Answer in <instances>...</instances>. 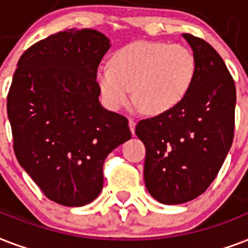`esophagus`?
<instances>
[{"label": "esophagus", "mask_w": 248, "mask_h": 248, "mask_svg": "<svg viewBox=\"0 0 248 248\" xmlns=\"http://www.w3.org/2000/svg\"><path fill=\"white\" fill-rule=\"evenodd\" d=\"M129 128H130V132H132V134H134V128H136V120H133V119H129Z\"/></svg>", "instance_id": "esophagus-1"}]
</instances>
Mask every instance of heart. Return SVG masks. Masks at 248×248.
Listing matches in <instances>:
<instances>
[{"label": "heart", "mask_w": 248, "mask_h": 248, "mask_svg": "<svg viewBox=\"0 0 248 248\" xmlns=\"http://www.w3.org/2000/svg\"><path fill=\"white\" fill-rule=\"evenodd\" d=\"M197 74V61L185 45L168 42H133L119 49L110 68H98L95 80L107 108L134 102L146 114H166L185 99Z\"/></svg>", "instance_id": "obj_1"}]
</instances>
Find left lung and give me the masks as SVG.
Instances as JSON below:
<instances>
[{"mask_svg":"<svg viewBox=\"0 0 248 248\" xmlns=\"http://www.w3.org/2000/svg\"><path fill=\"white\" fill-rule=\"evenodd\" d=\"M197 61L191 89L166 114L138 122L136 134L146 147L145 184L163 204H181L212 184L234 138L235 84L214 47L182 33Z\"/></svg>","mask_w":248,"mask_h":248,"instance_id":"1","label":"left lung"}]
</instances>
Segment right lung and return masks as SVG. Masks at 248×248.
<instances>
[{
  "label": "right lung",
  "instance_id": "1",
  "mask_svg": "<svg viewBox=\"0 0 248 248\" xmlns=\"http://www.w3.org/2000/svg\"><path fill=\"white\" fill-rule=\"evenodd\" d=\"M110 40L66 30L28 47L7 94L14 153L46 198L67 207L93 202L107 155L132 137L128 119L99 103L97 75Z\"/></svg>",
  "mask_w": 248,
  "mask_h": 248
}]
</instances>
